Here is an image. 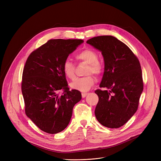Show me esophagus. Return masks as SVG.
I'll return each mask as SVG.
<instances>
[{"label":"esophagus","instance_id":"obj_1","mask_svg":"<svg viewBox=\"0 0 161 161\" xmlns=\"http://www.w3.org/2000/svg\"><path fill=\"white\" fill-rule=\"evenodd\" d=\"M87 92H82L81 93V97H82V98H85L87 95Z\"/></svg>","mask_w":161,"mask_h":161}]
</instances>
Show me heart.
I'll return each mask as SVG.
<instances>
[{"label":"heart","mask_w":161,"mask_h":161,"mask_svg":"<svg viewBox=\"0 0 161 161\" xmlns=\"http://www.w3.org/2000/svg\"><path fill=\"white\" fill-rule=\"evenodd\" d=\"M75 59L78 62H85L88 63V66L86 71L85 77L76 79L70 83V87L75 90L81 91H87L89 90L95 83V78L91 74L97 76L102 75L104 70V66L103 63L98 60V54L94 50L91 49H85L74 56ZM62 70L64 75L70 80L75 78V65L69 60H66L63 65Z\"/></svg>","instance_id":"b5f03b06"}]
</instances>
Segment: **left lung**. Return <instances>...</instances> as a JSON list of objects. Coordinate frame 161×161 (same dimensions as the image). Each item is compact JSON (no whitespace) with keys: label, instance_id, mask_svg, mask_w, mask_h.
<instances>
[{"label":"left lung","instance_id":"obj_1","mask_svg":"<svg viewBox=\"0 0 161 161\" xmlns=\"http://www.w3.org/2000/svg\"><path fill=\"white\" fill-rule=\"evenodd\" d=\"M87 43L100 50L104 60L100 88L95 92L98 102L95 114L98 121L110 129L124 125L137 111L143 89L140 61L131 49L112 36L92 38Z\"/></svg>","mask_w":161,"mask_h":161}]
</instances>
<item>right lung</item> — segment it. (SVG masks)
<instances>
[{
    "mask_svg": "<svg viewBox=\"0 0 161 161\" xmlns=\"http://www.w3.org/2000/svg\"><path fill=\"white\" fill-rule=\"evenodd\" d=\"M83 42L52 39L29 55L25 63L21 91L27 116L42 131L57 134L69 125L81 92L70 91L62 65Z\"/></svg>",
    "mask_w": 161,
    "mask_h": 161,
    "instance_id": "add662e5",
    "label": "right lung"
}]
</instances>
